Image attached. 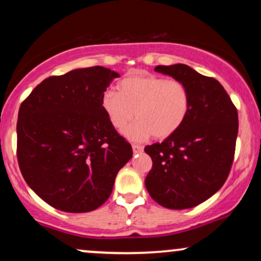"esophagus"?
<instances>
[{"label":"esophagus","instance_id":"1","mask_svg":"<svg viewBox=\"0 0 261 261\" xmlns=\"http://www.w3.org/2000/svg\"><path fill=\"white\" fill-rule=\"evenodd\" d=\"M133 151H134V154L141 153V152L143 151V147L140 145H133Z\"/></svg>","mask_w":261,"mask_h":261}]
</instances>
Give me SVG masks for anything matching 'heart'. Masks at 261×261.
<instances>
[{
  "instance_id": "1",
  "label": "heart",
  "mask_w": 261,
  "mask_h": 261,
  "mask_svg": "<svg viewBox=\"0 0 261 261\" xmlns=\"http://www.w3.org/2000/svg\"><path fill=\"white\" fill-rule=\"evenodd\" d=\"M118 89L103 93L101 108L116 130H124L136 115L139 120L125 130V136L137 142L151 136L157 140L173 136L190 113V91L180 80L128 74L119 82Z\"/></svg>"
}]
</instances>
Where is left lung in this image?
Segmentation results:
<instances>
[{
  "label": "left lung",
  "mask_w": 261,
  "mask_h": 261,
  "mask_svg": "<svg viewBox=\"0 0 261 261\" xmlns=\"http://www.w3.org/2000/svg\"><path fill=\"white\" fill-rule=\"evenodd\" d=\"M154 71L182 81L190 91L191 108L178 133L145 147L153 162L146 189L163 207L191 208L217 193L228 178L238 113L217 80L182 64L155 66Z\"/></svg>",
  "instance_id": "8db88e82"
}]
</instances>
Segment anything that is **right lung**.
Listing matches in <instances>:
<instances>
[{
    "label": "right lung",
    "instance_id": "right-lung-1",
    "mask_svg": "<svg viewBox=\"0 0 261 261\" xmlns=\"http://www.w3.org/2000/svg\"><path fill=\"white\" fill-rule=\"evenodd\" d=\"M119 74L101 66L45 79L22 101L17 158L27 184L54 208L81 214L109 199L133 148L101 108Z\"/></svg>",
    "mask_w": 261,
    "mask_h": 261
}]
</instances>
